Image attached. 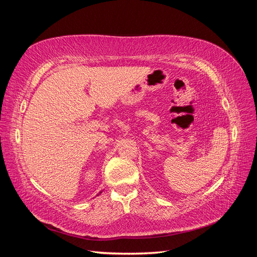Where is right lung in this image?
Instances as JSON below:
<instances>
[{"label": "right lung", "instance_id": "1", "mask_svg": "<svg viewBox=\"0 0 257 257\" xmlns=\"http://www.w3.org/2000/svg\"><path fill=\"white\" fill-rule=\"evenodd\" d=\"M102 192H103V191H100V192H99V194H100V193H102ZM97 196H98V195H97Z\"/></svg>", "mask_w": 257, "mask_h": 257}]
</instances>
